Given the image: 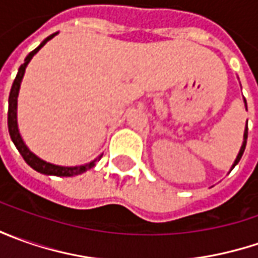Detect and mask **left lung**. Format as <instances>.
I'll return each instance as SVG.
<instances>
[{
	"instance_id": "8db88e82",
	"label": "left lung",
	"mask_w": 258,
	"mask_h": 258,
	"mask_svg": "<svg viewBox=\"0 0 258 258\" xmlns=\"http://www.w3.org/2000/svg\"><path fill=\"white\" fill-rule=\"evenodd\" d=\"M245 102V100H244ZM245 107H247V103H245ZM247 135H248V127H247V124H245V131H244V141H243V145H241V149H240V152L237 155V158H235V161H234L233 166H231V169H233L235 165L240 162V159H241V156L244 154V149H245V144H247Z\"/></svg>"
}]
</instances>
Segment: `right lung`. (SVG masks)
<instances>
[{
  "mask_svg": "<svg viewBox=\"0 0 258 258\" xmlns=\"http://www.w3.org/2000/svg\"><path fill=\"white\" fill-rule=\"evenodd\" d=\"M54 35H57V33L48 35L41 44L38 45L35 50H33L30 54L25 57L24 64H21L20 66V69H18V73H17V77H15L13 87H11V92H10V97H8V131H10V136H11L13 142H14V145L17 146L18 152L21 154V156L24 158L25 162L30 165L34 171H37V172L40 173H44V175H54V176H75V175H80V173L92 169L94 165H96V162L102 158V155H100L99 158H96L92 162H89V164L86 165H80V166H60V165L45 162V161L40 159L37 155L33 154V152L27 148V145L24 144V141H23V138H21V135H20L18 123H17V97H18V92H20L21 80H23V77H24L25 67L30 63V60L33 58V55H34L35 53L48 41V40H51Z\"/></svg>",
  "mask_w": 258,
  "mask_h": 258,
  "instance_id": "right-lung-1",
  "label": "right lung"
}]
</instances>
